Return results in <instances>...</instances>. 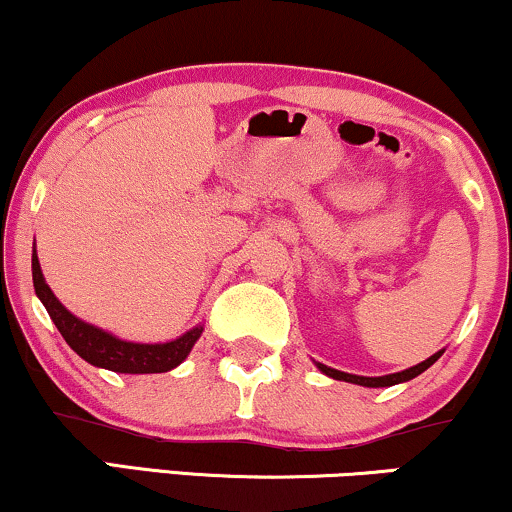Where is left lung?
<instances>
[{"instance_id": "1", "label": "left lung", "mask_w": 512, "mask_h": 512, "mask_svg": "<svg viewBox=\"0 0 512 512\" xmlns=\"http://www.w3.org/2000/svg\"><path fill=\"white\" fill-rule=\"evenodd\" d=\"M444 351L434 353V356L427 358V361H422L418 365H413V368L403 370V372H394V375H384V377H361V375H349V372H342V370H334V368H327V365L318 363V368L325 372V375L334 377V380H344V382H353V384H361V387H391V384H399V382H408L413 380V377H418L420 372H425L430 365L437 361Z\"/></svg>"}]
</instances>
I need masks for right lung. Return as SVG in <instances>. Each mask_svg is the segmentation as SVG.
I'll use <instances>...</instances> for the list:
<instances>
[{
    "mask_svg": "<svg viewBox=\"0 0 512 512\" xmlns=\"http://www.w3.org/2000/svg\"><path fill=\"white\" fill-rule=\"evenodd\" d=\"M33 285L35 294L40 296V301L47 308L49 318L54 320V325L59 327L61 337L66 339V344L78 353L80 358H85L87 363L97 365V368H106L113 372H130V375H147V372H168L175 365H180L187 358V353L192 351V346L204 332V327L197 325L194 330L182 334L180 339L166 344H132L123 342V339L113 337V334L99 330L90 323H82L80 318H75L71 311L61 306V301L56 299L52 289L44 282L40 261L33 254Z\"/></svg>",
    "mask_w": 512,
    "mask_h": 512,
    "instance_id": "right-lung-1",
    "label": "right lung"
}]
</instances>
